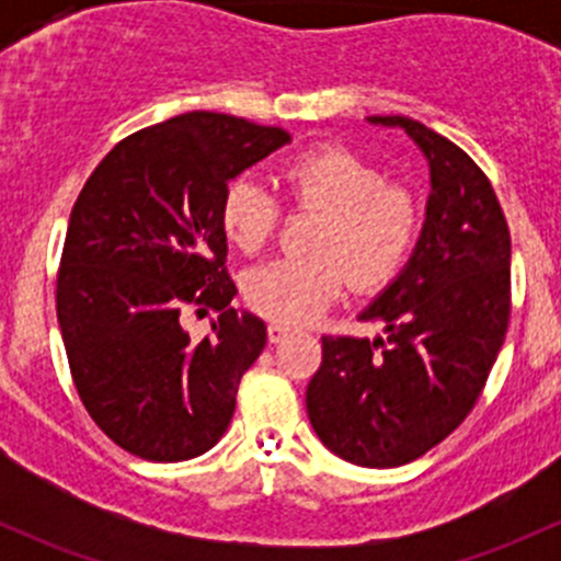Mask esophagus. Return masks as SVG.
I'll use <instances>...</instances> for the list:
<instances>
[{"instance_id": "obj_1", "label": "esophagus", "mask_w": 561, "mask_h": 561, "mask_svg": "<svg viewBox=\"0 0 561 561\" xmlns=\"http://www.w3.org/2000/svg\"><path fill=\"white\" fill-rule=\"evenodd\" d=\"M287 333H290V328L282 325V322H268V342L271 344H279Z\"/></svg>"}]
</instances>
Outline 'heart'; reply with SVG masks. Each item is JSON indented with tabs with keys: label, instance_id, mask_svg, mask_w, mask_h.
<instances>
[{
	"label": "heart",
	"instance_id": "heart-1",
	"mask_svg": "<svg viewBox=\"0 0 561 561\" xmlns=\"http://www.w3.org/2000/svg\"><path fill=\"white\" fill-rule=\"evenodd\" d=\"M282 181L296 206L320 211L312 252L279 257L247 274L244 296L257 314L301 325L344 293H380L415 254L426 222L423 197L393 184L344 146H314L282 162ZM222 230L241 252L257 254L282 225V201L252 173L230 179L219 206Z\"/></svg>",
	"mask_w": 561,
	"mask_h": 561
}]
</instances>
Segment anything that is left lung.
Here are the masks:
<instances>
[{"instance_id":"8db88e82","label":"left lung","mask_w":561,"mask_h":561,"mask_svg":"<svg viewBox=\"0 0 561 561\" xmlns=\"http://www.w3.org/2000/svg\"><path fill=\"white\" fill-rule=\"evenodd\" d=\"M369 122L401 127L426 154V225L399 279L360 314L386 336H322L307 412L331 454L388 469L443 443L483 393L511 325V230L467 151L407 116Z\"/></svg>"}]
</instances>
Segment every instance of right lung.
<instances>
[{"instance_id": "right-lung-1", "label": "right lung", "mask_w": 561, "mask_h": 561, "mask_svg": "<svg viewBox=\"0 0 561 561\" xmlns=\"http://www.w3.org/2000/svg\"><path fill=\"white\" fill-rule=\"evenodd\" d=\"M290 135L192 111L118 140L72 206L56 317L83 407L107 439L146 461H186L219 443L265 322L230 307L219 206L230 179ZM186 308H214L192 340Z\"/></svg>"}]
</instances>
